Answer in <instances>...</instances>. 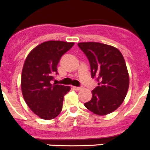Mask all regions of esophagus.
<instances>
[{
	"instance_id": "obj_1",
	"label": "esophagus",
	"mask_w": 150,
	"mask_h": 150,
	"mask_svg": "<svg viewBox=\"0 0 150 150\" xmlns=\"http://www.w3.org/2000/svg\"><path fill=\"white\" fill-rule=\"evenodd\" d=\"M73 88H74V90H76V91H79V90L82 89V87H76V86H73Z\"/></svg>"
}]
</instances>
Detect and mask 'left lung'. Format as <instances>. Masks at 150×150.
Segmentation results:
<instances>
[{
  "mask_svg": "<svg viewBox=\"0 0 150 150\" xmlns=\"http://www.w3.org/2000/svg\"><path fill=\"white\" fill-rule=\"evenodd\" d=\"M78 46L89 61L91 77L98 81L85 107L99 116L109 114L122 104L129 87L124 57L117 48L104 43L83 42Z\"/></svg>",
  "mask_w": 150,
  "mask_h": 150,
  "instance_id": "8db88e82",
  "label": "left lung"
}]
</instances>
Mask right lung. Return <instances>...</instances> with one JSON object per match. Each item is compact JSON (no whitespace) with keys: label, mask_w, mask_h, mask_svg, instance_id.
Masks as SVG:
<instances>
[{"label":"right lung","mask_w":150,"mask_h":150,"mask_svg":"<svg viewBox=\"0 0 150 150\" xmlns=\"http://www.w3.org/2000/svg\"><path fill=\"white\" fill-rule=\"evenodd\" d=\"M74 43L60 40L46 41L28 55L22 72L21 88L26 104L43 120H52L62 110L64 96L70 86L52 84L61 57Z\"/></svg>","instance_id":"right-lung-1"}]
</instances>
